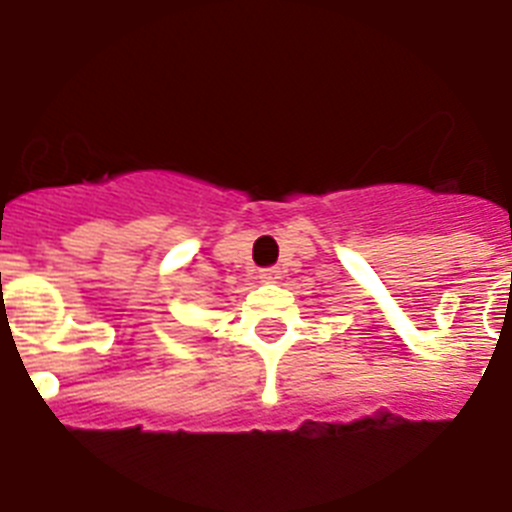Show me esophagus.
<instances>
[{
	"label": "esophagus",
	"instance_id": "34e87169",
	"mask_svg": "<svg viewBox=\"0 0 512 512\" xmlns=\"http://www.w3.org/2000/svg\"><path fill=\"white\" fill-rule=\"evenodd\" d=\"M259 277H261V282H266V284L277 282V279H279V269H264L259 274Z\"/></svg>",
	"mask_w": 512,
	"mask_h": 512
}]
</instances>
